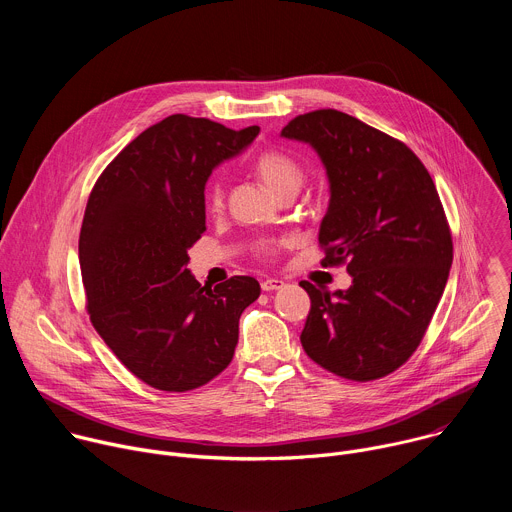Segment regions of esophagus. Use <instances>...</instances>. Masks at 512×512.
Masks as SVG:
<instances>
[{
    "instance_id": "esophagus-1",
    "label": "esophagus",
    "mask_w": 512,
    "mask_h": 512,
    "mask_svg": "<svg viewBox=\"0 0 512 512\" xmlns=\"http://www.w3.org/2000/svg\"><path fill=\"white\" fill-rule=\"evenodd\" d=\"M285 287V283L281 279H275V277H267L261 281V289L263 291H275V289H281Z\"/></svg>"
}]
</instances>
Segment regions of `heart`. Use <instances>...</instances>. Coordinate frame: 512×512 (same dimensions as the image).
Returning a JSON list of instances; mask_svg holds the SVG:
<instances>
[{"instance_id":"heart-1","label":"heart","mask_w":512,"mask_h":512,"mask_svg":"<svg viewBox=\"0 0 512 512\" xmlns=\"http://www.w3.org/2000/svg\"><path fill=\"white\" fill-rule=\"evenodd\" d=\"M253 170L261 178V182L279 198L289 192H298L300 186L304 184L306 170L300 160L294 156H289L287 152L281 150H265L255 156L253 160ZM206 210L210 214H221L225 208V192L223 186L218 182H212L206 188L204 194ZM257 253L263 257H271L275 253V243L273 241H261L257 245Z\"/></svg>"}]
</instances>
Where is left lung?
<instances>
[{"label": "left lung", "mask_w": 512, "mask_h": 512, "mask_svg": "<svg viewBox=\"0 0 512 512\" xmlns=\"http://www.w3.org/2000/svg\"><path fill=\"white\" fill-rule=\"evenodd\" d=\"M281 135L318 152L330 180L322 267L346 265L352 275L334 294L300 283L312 302L302 346L342 379L387 377L417 350L450 275L454 245L440 194L403 141L342 111L298 115Z\"/></svg>", "instance_id": "left-lung-1"}]
</instances>
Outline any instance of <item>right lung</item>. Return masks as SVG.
<instances>
[{
	"label": "right lung",
	"mask_w": 512,
	"mask_h": 512,
	"mask_svg": "<svg viewBox=\"0 0 512 512\" xmlns=\"http://www.w3.org/2000/svg\"><path fill=\"white\" fill-rule=\"evenodd\" d=\"M257 133L170 115L125 145L91 190L79 239L87 310L123 367L154 389L186 393L221 375L261 294L253 277L210 289L188 269L206 231L210 172Z\"/></svg>",
	"instance_id": "obj_1"
}]
</instances>
